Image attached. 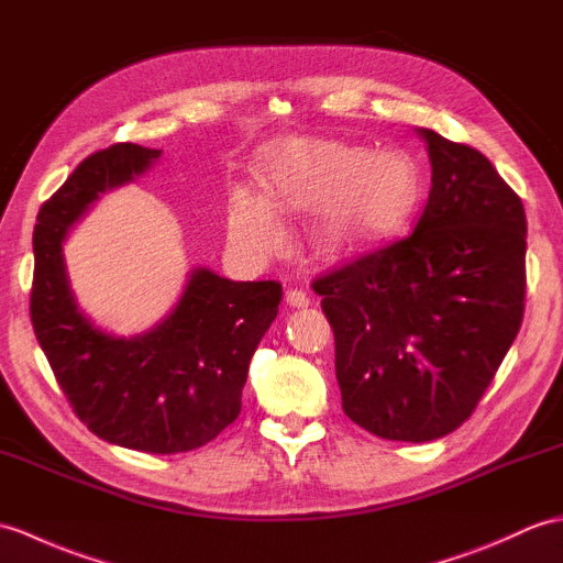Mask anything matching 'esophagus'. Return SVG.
<instances>
[{"mask_svg":"<svg viewBox=\"0 0 563 563\" xmlns=\"http://www.w3.org/2000/svg\"><path fill=\"white\" fill-rule=\"evenodd\" d=\"M285 302L295 309H305L309 307V295L305 290H297V287H290V290L285 292Z\"/></svg>","mask_w":563,"mask_h":563,"instance_id":"esophagus-1","label":"esophagus"}]
</instances>
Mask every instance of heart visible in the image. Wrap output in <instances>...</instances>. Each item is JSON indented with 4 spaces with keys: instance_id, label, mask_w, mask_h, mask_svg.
<instances>
[{
    "instance_id": "1",
    "label": "heart",
    "mask_w": 563,
    "mask_h": 563,
    "mask_svg": "<svg viewBox=\"0 0 563 563\" xmlns=\"http://www.w3.org/2000/svg\"><path fill=\"white\" fill-rule=\"evenodd\" d=\"M264 196L238 189L230 196L228 228L244 252L268 254L283 240L278 213L323 206L317 238L323 250L352 254L398 232L422 194L420 167L405 151L372 153L325 139H287L258 167Z\"/></svg>"
}]
</instances>
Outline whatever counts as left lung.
<instances>
[{
    "mask_svg": "<svg viewBox=\"0 0 563 563\" xmlns=\"http://www.w3.org/2000/svg\"><path fill=\"white\" fill-rule=\"evenodd\" d=\"M420 136L431 189L417 228L311 283L345 415L412 443L459 429L514 345L528 234L520 196L485 155L431 129Z\"/></svg>",
    "mask_w": 563,
    "mask_h": 563,
    "instance_id": "obj_1",
    "label": "left lung"
}]
</instances>
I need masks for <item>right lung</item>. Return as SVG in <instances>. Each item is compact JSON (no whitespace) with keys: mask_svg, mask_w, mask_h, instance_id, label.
<instances>
[{"mask_svg":"<svg viewBox=\"0 0 563 563\" xmlns=\"http://www.w3.org/2000/svg\"><path fill=\"white\" fill-rule=\"evenodd\" d=\"M161 158L114 143L78 165L37 213L31 321L57 384L96 437L143 453H185L238 420L261 338L278 317L283 285L234 283L191 271L177 307L148 333L114 338L78 309L62 242L100 194Z\"/></svg>","mask_w":563,"mask_h":563,"instance_id":"obj_1","label":"right lung"}]
</instances>
